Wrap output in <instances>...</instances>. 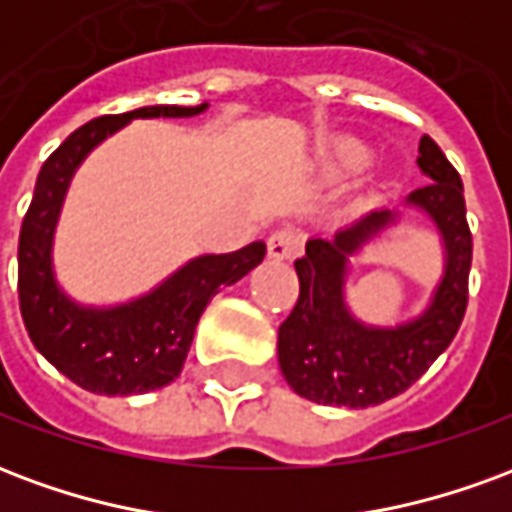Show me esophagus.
<instances>
[{
	"instance_id": "34e87169",
	"label": "esophagus",
	"mask_w": 512,
	"mask_h": 512,
	"mask_svg": "<svg viewBox=\"0 0 512 512\" xmlns=\"http://www.w3.org/2000/svg\"><path fill=\"white\" fill-rule=\"evenodd\" d=\"M304 244V235L296 227H282L268 235V255L277 257V260H288L301 249Z\"/></svg>"
}]
</instances>
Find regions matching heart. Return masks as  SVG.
Here are the masks:
<instances>
[{"label": "heart", "mask_w": 512, "mask_h": 512, "mask_svg": "<svg viewBox=\"0 0 512 512\" xmlns=\"http://www.w3.org/2000/svg\"><path fill=\"white\" fill-rule=\"evenodd\" d=\"M367 158H370V153H367L365 145H359L356 139H340L329 147L326 167L332 172H354V169L365 167Z\"/></svg>", "instance_id": "b5f03b06"}]
</instances>
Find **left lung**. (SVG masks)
<instances>
[{
    "instance_id": "obj_1",
    "label": "left lung",
    "mask_w": 512,
    "mask_h": 512,
    "mask_svg": "<svg viewBox=\"0 0 512 512\" xmlns=\"http://www.w3.org/2000/svg\"><path fill=\"white\" fill-rule=\"evenodd\" d=\"M417 164L428 183L411 191L408 202L436 222L447 249L441 285L417 321L373 329L345 307L348 257L395 219L392 211L370 213L332 241L310 238L304 257L296 260L299 301L279 326V367L293 392L312 403L378 406L419 381L461 329L472 268V230L461 175L430 136L419 139Z\"/></svg>"
}]
</instances>
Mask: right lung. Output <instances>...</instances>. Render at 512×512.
Masks as SVG:
<instances>
[{
  "mask_svg": "<svg viewBox=\"0 0 512 512\" xmlns=\"http://www.w3.org/2000/svg\"><path fill=\"white\" fill-rule=\"evenodd\" d=\"M205 106H142L126 115L95 117L76 128L40 167L18 235V304L35 348L87 392L139 395L175 381L208 301L266 257L263 241L230 255H202L153 293L109 310L79 307L54 282L51 235L84 156L134 117H194Z\"/></svg>",
  "mask_w": 512,
  "mask_h": 512,
  "instance_id": "1",
  "label": "right lung"
}]
</instances>
